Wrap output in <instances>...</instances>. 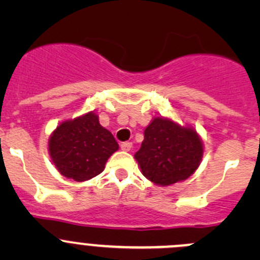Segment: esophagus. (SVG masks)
Masks as SVG:
<instances>
[{
	"label": "esophagus",
	"instance_id": "esophagus-1",
	"mask_svg": "<svg viewBox=\"0 0 260 260\" xmlns=\"http://www.w3.org/2000/svg\"><path fill=\"white\" fill-rule=\"evenodd\" d=\"M131 148H132V142H123L122 145H120V149H122V151L128 152L131 151Z\"/></svg>",
	"mask_w": 260,
	"mask_h": 260
}]
</instances>
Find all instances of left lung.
<instances>
[{
  "mask_svg": "<svg viewBox=\"0 0 260 260\" xmlns=\"http://www.w3.org/2000/svg\"><path fill=\"white\" fill-rule=\"evenodd\" d=\"M204 146L193 128L156 117L145 129V140L136 152L143 176L159 186L190 177L200 165Z\"/></svg>",
  "mask_w": 260,
  "mask_h": 260,
  "instance_id": "1",
  "label": "left lung"
}]
</instances>
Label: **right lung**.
Listing matches in <instances>:
<instances>
[{
    "mask_svg": "<svg viewBox=\"0 0 260 260\" xmlns=\"http://www.w3.org/2000/svg\"><path fill=\"white\" fill-rule=\"evenodd\" d=\"M119 148L113 135L102 127L94 112L64 120L49 138V152L57 171L78 182L103 172L106 162Z\"/></svg>",
    "mask_w": 260,
    "mask_h": 260,
    "instance_id": "add662e5",
    "label": "right lung"
}]
</instances>
